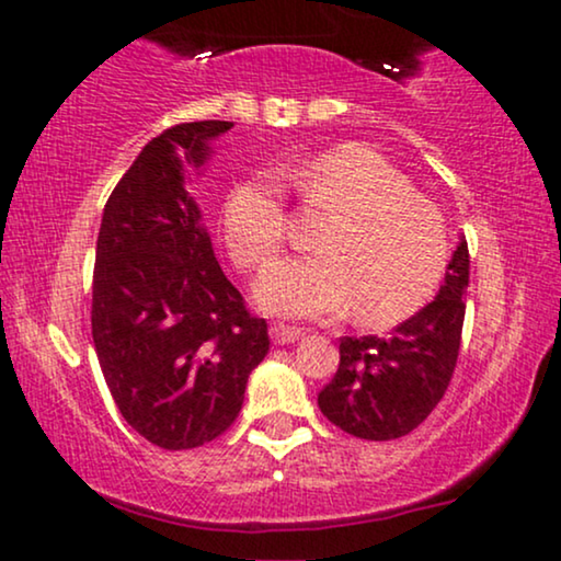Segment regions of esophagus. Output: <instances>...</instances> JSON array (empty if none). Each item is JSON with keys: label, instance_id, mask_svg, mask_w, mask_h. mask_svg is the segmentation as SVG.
<instances>
[{"label": "esophagus", "instance_id": "obj_1", "mask_svg": "<svg viewBox=\"0 0 561 561\" xmlns=\"http://www.w3.org/2000/svg\"><path fill=\"white\" fill-rule=\"evenodd\" d=\"M270 335H273L275 344L283 346V344H294V341L301 335V331H299V328H294V325H283V322H273V325H270Z\"/></svg>", "mask_w": 561, "mask_h": 561}]
</instances>
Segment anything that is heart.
<instances>
[{"instance_id": "1", "label": "heart", "mask_w": 561, "mask_h": 561, "mask_svg": "<svg viewBox=\"0 0 561 561\" xmlns=\"http://www.w3.org/2000/svg\"><path fill=\"white\" fill-rule=\"evenodd\" d=\"M309 213H325L314 260L280 262L260 280L267 309L331 318L352 309L362 325H393L436 294L449 262V233L431 202L386 157L339 144L312 160L275 170ZM288 213L275 178L236 183L222 204V239L247 273L286 247Z\"/></svg>"}]
</instances>
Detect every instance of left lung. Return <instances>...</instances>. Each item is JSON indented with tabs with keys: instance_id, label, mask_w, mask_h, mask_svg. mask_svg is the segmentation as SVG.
<instances>
[{
	"instance_id": "obj_1",
	"label": "left lung",
	"mask_w": 561,
	"mask_h": 561,
	"mask_svg": "<svg viewBox=\"0 0 561 561\" xmlns=\"http://www.w3.org/2000/svg\"><path fill=\"white\" fill-rule=\"evenodd\" d=\"M470 252H454L444 286L431 305L399 322L391 335H344L333 380L320 391V412L365 440L412 433L436 410L451 383L465 325Z\"/></svg>"
}]
</instances>
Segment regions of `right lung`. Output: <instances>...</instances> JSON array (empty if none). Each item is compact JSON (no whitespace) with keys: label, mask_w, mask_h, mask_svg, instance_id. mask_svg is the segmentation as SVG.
Returning a JSON list of instances; mask_svg holds the SVG:
<instances>
[{"label":"right lung","mask_w":561,"mask_h":561,"mask_svg":"<svg viewBox=\"0 0 561 561\" xmlns=\"http://www.w3.org/2000/svg\"><path fill=\"white\" fill-rule=\"evenodd\" d=\"M233 123L162 130L104 204L96 239L91 335L117 410L168 451L196 449L233 425L249 373L270 348L265 318L215 260L178 149L204 162L207 138Z\"/></svg>","instance_id":"1"}]
</instances>
